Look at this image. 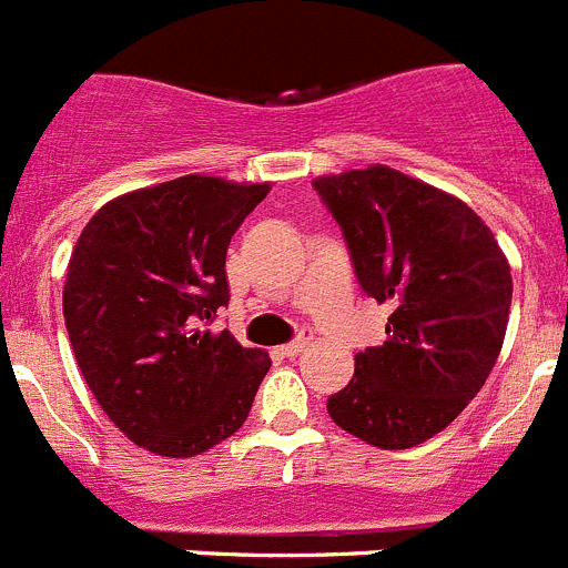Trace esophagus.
<instances>
[{"label":"esophagus","instance_id":"1","mask_svg":"<svg viewBox=\"0 0 568 568\" xmlns=\"http://www.w3.org/2000/svg\"><path fill=\"white\" fill-rule=\"evenodd\" d=\"M310 344H313V338H310V335H301V338H295V341H290V344L281 346L278 353L287 355V358H295V355L304 353V349H307Z\"/></svg>","mask_w":568,"mask_h":568}]
</instances>
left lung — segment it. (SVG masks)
Masks as SVG:
<instances>
[{
    "instance_id": "left-lung-1",
    "label": "left lung",
    "mask_w": 568,
    "mask_h": 568,
    "mask_svg": "<svg viewBox=\"0 0 568 568\" xmlns=\"http://www.w3.org/2000/svg\"><path fill=\"white\" fill-rule=\"evenodd\" d=\"M313 187L344 230L364 293L389 307L386 341L355 355L329 418L378 449L424 444L464 413L498 361L509 261L475 210L386 164L321 175Z\"/></svg>"
}]
</instances>
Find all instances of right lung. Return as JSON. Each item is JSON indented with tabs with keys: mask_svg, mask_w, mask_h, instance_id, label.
Masks as SVG:
<instances>
[{
	"mask_svg": "<svg viewBox=\"0 0 568 568\" xmlns=\"http://www.w3.org/2000/svg\"><path fill=\"white\" fill-rule=\"evenodd\" d=\"M270 184L182 175L104 204L64 278L77 364L135 446L193 458L239 429L270 369L264 349L213 333L230 301V239Z\"/></svg>",
	"mask_w": 568,
	"mask_h": 568,
	"instance_id": "right-lung-1",
	"label": "right lung"
}]
</instances>
